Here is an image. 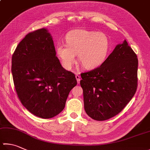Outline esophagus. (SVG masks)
Returning a JSON list of instances; mask_svg holds the SVG:
<instances>
[{"mask_svg": "<svg viewBox=\"0 0 150 150\" xmlns=\"http://www.w3.org/2000/svg\"><path fill=\"white\" fill-rule=\"evenodd\" d=\"M76 80H77L78 83H80V76H79L78 74H76Z\"/></svg>", "mask_w": 150, "mask_h": 150, "instance_id": "esophagus-1", "label": "esophagus"}]
</instances>
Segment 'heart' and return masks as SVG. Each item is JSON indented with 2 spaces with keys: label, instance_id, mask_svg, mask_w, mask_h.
Wrapping results in <instances>:
<instances>
[{
  "label": "heart",
  "instance_id": "obj_1",
  "mask_svg": "<svg viewBox=\"0 0 150 150\" xmlns=\"http://www.w3.org/2000/svg\"><path fill=\"white\" fill-rule=\"evenodd\" d=\"M66 45L58 44L56 52L62 65L70 70L78 60L86 69H94L105 61L109 49L108 38L103 33L75 29L67 34Z\"/></svg>",
  "mask_w": 150,
  "mask_h": 150
}]
</instances>
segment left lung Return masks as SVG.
I'll return each mask as SVG.
<instances>
[{
    "instance_id": "obj_1",
    "label": "left lung",
    "mask_w": 150,
    "mask_h": 150,
    "mask_svg": "<svg viewBox=\"0 0 150 150\" xmlns=\"http://www.w3.org/2000/svg\"><path fill=\"white\" fill-rule=\"evenodd\" d=\"M137 70V56L125 40L99 67L81 74L87 114L104 121L119 114L136 93Z\"/></svg>"
}]
</instances>
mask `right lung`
<instances>
[{
  "label": "right lung",
  "mask_w": 150,
  "mask_h": 150,
  "mask_svg": "<svg viewBox=\"0 0 150 150\" xmlns=\"http://www.w3.org/2000/svg\"><path fill=\"white\" fill-rule=\"evenodd\" d=\"M12 73L18 97L36 116L49 119L61 113L71 89L74 74L64 69L47 29L28 34L12 57Z\"/></svg>",
  "instance_id": "right-lung-1"
}]
</instances>
